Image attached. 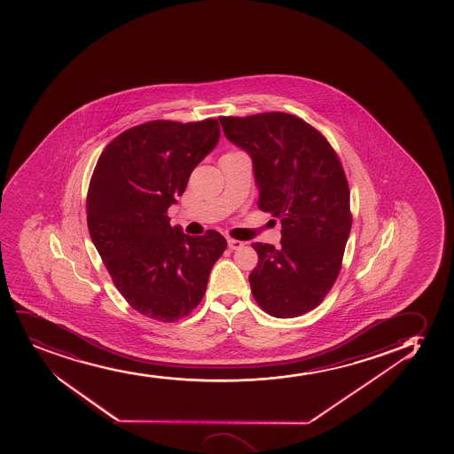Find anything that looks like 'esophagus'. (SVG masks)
Listing matches in <instances>:
<instances>
[{"mask_svg":"<svg viewBox=\"0 0 454 454\" xmlns=\"http://www.w3.org/2000/svg\"><path fill=\"white\" fill-rule=\"evenodd\" d=\"M228 246H230L231 250H239L245 246V243L239 241V239H228Z\"/></svg>","mask_w":454,"mask_h":454,"instance_id":"obj_1","label":"esophagus"}]
</instances>
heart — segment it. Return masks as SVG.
<instances>
[{
    "label": "heart",
    "instance_id": "b5f03b06",
    "mask_svg": "<svg viewBox=\"0 0 454 454\" xmlns=\"http://www.w3.org/2000/svg\"><path fill=\"white\" fill-rule=\"evenodd\" d=\"M231 153H239V151H232V153H228L226 155H231Z\"/></svg>",
    "mask_w": 454,
    "mask_h": 454
}]
</instances>
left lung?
<instances>
[{
  "label": "left lung",
  "mask_w": 454,
  "mask_h": 454,
  "mask_svg": "<svg viewBox=\"0 0 454 454\" xmlns=\"http://www.w3.org/2000/svg\"><path fill=\"white\" fill-rule=\"evenodd\" d=\"M223 133L254 161L258 208L282 224L279 249L254 243L250 290L262 311L303 316L320 305L341 270L352 228L350 189L327 138L294 114L220 116Z\"/></svg>",
  "instance_id": "obj_1"
}]
</instances>
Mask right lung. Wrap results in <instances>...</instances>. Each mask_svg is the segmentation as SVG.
Masks as SVG:
<instances>
[{"mask_svg":"<svg viewBox=\"0 0 454 454\" xmlns=\"http://www.w3.org/2000/svg\"><path fill=\"white\" fill-rule=\"evenodd\" d=\"M220 137L215 118L153 121L113 138L87 190V226L113 284L142 316L174 323L204 297L226 239L170 226L168 209Z\"/></svg>","mask_w":454,"mask_h":454,"instance_id":"right-lung-1","label":"right lung"}]
</instances>
